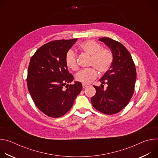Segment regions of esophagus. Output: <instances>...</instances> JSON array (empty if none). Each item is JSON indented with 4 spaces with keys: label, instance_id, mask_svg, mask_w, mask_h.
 Here are the masks:
<instances>
[{
    "label": "esophagus",
    "instance_id": "esophagus-1",
    "mask_svg": "<svg viewBox=\"0 0 158 158\" xmlns=\"http://www.w3.org/2000/svg\"><path fill=\"white\" fill-rule=\"evenodd\" d=\"M89 85V84H82V87L83 88H85Z\"/></svg>",
    "mask_w": 158,
    "mask_h": 158
}]
</instances>
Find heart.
<instances>
[{
  "label": "heart",
  "mask_w": 158,
  "mask_h": 158,
  "mask_svg": "<svg viewBox=\"0 0 158 158\" xmlns=\"http://www.w3.org/2000/svg\"><path fill=\"white\" fill-rule=\"evenodd\" d=\"M80 49L84 52L91 55L90 65L94 67L83 69L77 73L76 79L83 84L91 82L98 76V70L101 73L108 71L113 62V54L112 52L106 48H102L98 42L89 40L80 44ZM65 62L67 66L72 70H76L78 67L76 52L72 49L67 51L65 56Z\"/></svg>",
  "instance_id": "heart-1"
}]
</instances>
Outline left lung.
<instances>
[{"label":"left lung","instance_id":"left-lung-1","mask_svg":"<svg viewBox=\"0 0 158 158\" xmlns=\"http://www.w3.org/2000/svg\"><path fill=\"white\" fill-rule=\"evenodd\" d=\"M99 40L109 48L114 59L110 69L99 80L101 86L94 85L96 93L91 102L98 111L111 115L120 112L130 101L134 91L136 70L129 52L121 43L109 37ZM104 83L108 84L106 89Z\"/></svg>","mask_w":158,"mask_h":158}]
</instances>
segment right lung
I'll return each instance as SVG.
<instances>
[{
    "label": "right lung",
    "mask_w": 158,
    "mask_h": 158,
    "mask_svg": "<svg viewBox=\"0 0 158 158\" xmlns=\"http://www.w3.org/2000/svg\"><path fill=\"white\" fill-rule=\"evenodd\" d=\"M77 40L49 42L39 48L31 59L27 77L29 92L37 108L49 117L57 118L66 114L82 91L80 82L68 84L74 77L65 62L67 51Z\"/></svg>",
    "instance_id": "add662e5"
}]
</instances>
